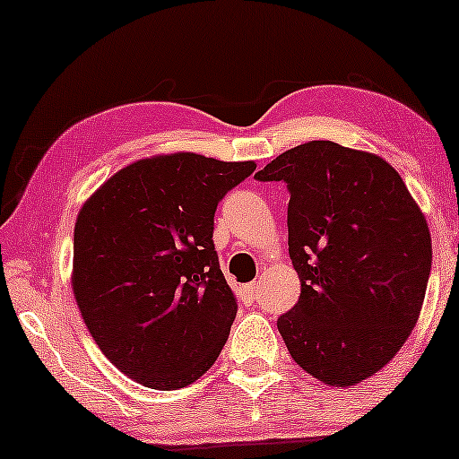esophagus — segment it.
Wrapping results in <instances>:
<instances>
[{
    "label": "esophagus",
    "instance_id": "obj_1",
    "mask_svg": "<svg viewBox=\"0 0 459 459\" xmlns=\"http://www.w3.org/2000/svg\"><path fill=\"white\" fill-rule=\"evenodd\" d=\"M242 294L248 300H256V299H259V284H256V281H250V284L242 286Z\"/></svg>",
    "mask_w": 459,
    "mask_h": 459
}]
</instances>
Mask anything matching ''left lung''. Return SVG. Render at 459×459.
<instances>
[{
  "label": "left lung",
  "instance_id": "left-lung-1",
  "mask_svg": "<svg viewBox=\"0 0 459 459\" xmlns=\"http://www.w3.org/2000/svg\"><path fill=\"white\" fill-rule=\"evenodd\" d=\"M286 181L299 303L278 319L292 359L330 386L380 372L422 311L432 242L424 212L378 154L316 140L255 175Z\"/></svg>",
  "mask_w": 459,
  "mask_h": 459
}]
</instances>
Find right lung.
Returning a JSON list of instances; mask_svg holds the SVG:
<instances>
[{
    "mask_svg": "<svg viewBox=\"0 0 459 459\" xmlns=\"http://www.w3.org/2000/svg\"><path fill=\"white\" fill-rule=\"evenodd\" d=\"M256 169L194 152L156 154L106 179L74 223L73 294L112 366L175 391L221 353L238 305L212 221L219 200Z\"/></svg>",
    "mask_w": 459,
    "mask_h": 459,
    "instance_id": "1",
    "label": "right lung"
}]
</instances>
